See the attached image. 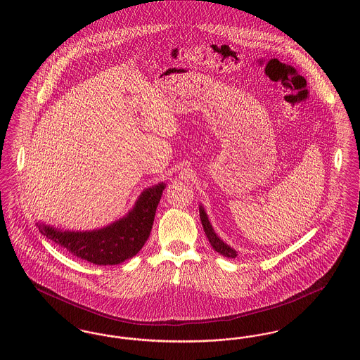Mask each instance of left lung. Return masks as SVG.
Wrapping results in <instances>:
<instances>
[{"label": "left lung", "mask_w": 360, "mask_h": 360, "mask_svg": "<svg viewBox=\"0 0 360 360\" xmlns=\"http://www.w3.org/2000/svg\"><path fill=\"white\" fill-rule=\"evenodd\" d=\"M200 217H201V223L204 226V231H205L206 238L209 240L210 245L214 248V251H217L219 254H221L223 257H236L238 254L233 248H231L228 244H225L223 240L220 239L216 233H214V229L212 228V225L207 220V216H206L205 210L202 206H200Z\"/></svg>", "instance_id": "8db88e82"}]
</instances>
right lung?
Instances as JSON below:
<instances>
[{
  "instance_id": "1",
  "label": "right lung",
  "mask_w": 360,
  "mask_h": 360,
  "mask_svg": "<svg viewBox=\"0 0 360 360\" xmlns=\"http://www.w3.org/2000/svg\"><path fill=\"white\" fill-rule=\"evenodd\" d=\"M165 188L166 184L160 182L153 188H146L125 217L101 229L71 232L37 223L39 231L46 238L63 245L70 254L93 264H119L135 257L148 239L156 207Z\"/></svg>"
}]
</instances>
